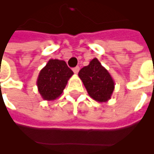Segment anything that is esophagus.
<instances>
[{
  "label": "esophagus",
  "instance_id": "esophagus-1",
  "mask_svg": "<svg viewBox=\"0 0 154 154\" xmlns=\"http://www.w3.org/2000/svg\"><path fill=\"white\" fill-rule=\"evenodd\" d=\"M79 70H80V68L78 67V66H77V67H75L72 69V71H73V72H74L75 74H77L78 72H79Z\"/></svg>",
  "mask_w": 154,
  "mask_h": 154
}]
</instances>
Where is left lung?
Here are the masks:
<instances>
[{
  "label": "left lung",
  "instance_id": "left-lung-1",
  "mask_svg": "<svg viewBox=\"0 0 154 154\" xmlns=\"http://www.w3.org/2000/svg\"><path fill=\"white\" fill-rule=\"evenodd\" d=\"M90 97L99 102H106L111 98L114 90L113 79L97 58L78 72Z\"/></svg>",
  "mask_w": 154,
  "mask_h": 154
}]
</instances>
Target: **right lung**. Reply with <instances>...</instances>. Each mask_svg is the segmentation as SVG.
Listing matches in <instances>:
<instances>
[{
  "mask_svg": "<svg viewBox=\"0 0 154 154\" xmlns=\"http://www.w3.org/2000/svg\"><path fill=\"white\" fill-rule=\"evenodd\" d=\"M73 72L65 60L50 59L40 71L37 80L38 92L45 101H53L61 95Z\"/></svg>",
  "mask_w": 154,
  "mask_h": 154,
  "instance_id": "right-lung-1",
  "label": "right lung"
}]
</instances>
